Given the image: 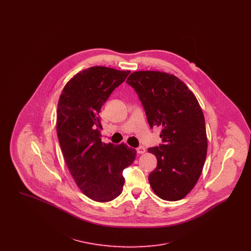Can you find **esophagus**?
I'll return each mask as SVG.
<instances>
[{"label": "esophagus", "instance_id": "obj_1", "mask_svg": "<svg viewBox=\"0 0 251 251\" xmlns=\"http://www.w3.org/2000/svg\"><path fill=\"white\" fill-rule=\"evenodd\" d=\"M145 151H146V149L142 147V146H140V147H138L137 148V152L139 153V154H143L145 153Z\"/></svg>", "mask_w": 251, "mask_h": 251}]
</instances>
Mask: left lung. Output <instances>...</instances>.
Segmentation results:
<instances>
[{
  "label": "left lung",
  "mask_w": 251,
  "mask_h": 251,
  "mask_svg": "<svg viewBox=\"0 0 251 251\" xmlns=\"http://www.w3.org/2000/svg\"><path fill=\"white\" fill-rule=\"evenodd\" d=\"M126 82L139 97L151 128H162L163 144L148 150L157 158L150 184L162 200L179 201L200 179L207 155L201 107L187 85L173 74L135 72Z\"/></svg>",
  "instance_id": "1"
}]
</instances>
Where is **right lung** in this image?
<instances>
[{
    "label": "right lung",
    "instance_id": "add662e5",
    "mask_svg": "<svg viewBox=\"0 0 251 251\" xmlns=\"http://www.w3.org/2000/svg\"><path fill=\"white\" fill-rule=\"evenodd\" d=\"M129 73L91 67L72 77L58 100L56 131L64 159L77 186L98 202L120 196L122 172L136 156V151L126 144L115 146L100 139V108Z\"/></svg>",
    "mask_w": 251,
    "mask_h": 251
}]
</instances>
